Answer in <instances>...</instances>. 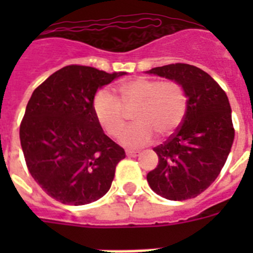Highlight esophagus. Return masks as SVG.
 <instances>
[{"label": "esophagus", "mask_w": 253, "mask_h": 253, "mask_svg": "<svg viewBox=\"0 0 253 253\" xmlns=\"http://www.w3.org/2000/svg\"><path fill=\"white\" fill-rule=\"evenodd\" d=\"M126 155H127V156H130V158H134V156H136V155H139V151L127 150V151H126Z\"/></svg>", "instance_id": "1"}]
</instances>
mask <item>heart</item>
<instances>
[{
	"label": "heart",
	"instance_id": "obj_1",
	"mask_svg": "<svg viewBox=\"0 0 253 253\" xmlns=\"http://www.w3.org/2000/svg\"><path fill=\"white\" fill-rule=\"evenodd\" d=\"M119 98L102 89L93 98V111L107 135L118 136L126 126L124 106L137 105V123L121 135L122 144L131 148L152 142L155 132L160 136L172 134L184 121L186 95L182 85L174 80L159 81L148 77H136L117 86Z\"/></svg>",
	"mask_w": 253,
	"mask_h": 253
}]
</instances>
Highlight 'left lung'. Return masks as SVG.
<instances>
[{"mask_svg":"<svg viewBox=\"0 0 253 253\" xmlns=\"http://www.w3.org/2000/svg\"><path fill=\"white\" fill-rule=\"evenodd\" d=\"M150 73L177 81L186 99L184 121L166 142L155 147L158 167L147 174L151 189L167 200L184 201L205 192L219 176L235 130L224 90L194 65L176 63Z\"/></svg>","mask_w":253,"mask_h":253,"instance_id":"obj_1","label":"left lung"}]
</instances>
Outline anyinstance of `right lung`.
<instances>
[{
    "label": "right lung",
    "mask_w": 253,
    "mask_h": 253,
    "mask_svg": "<svg viewBox=\"0 0 253 253\" xmlns=\"http://www.w3.org/2000/svg\"><path fill=\"white\" fill-rule=\"evenodd\" d=\"M125 72L67 65L34 90L19 127L29 172L49 197L86 205L110 189L125 150L105 135L93 111L97 89Z\"/></svg>",
    "instance_id": "right-lung-1"
}]
</instances>
